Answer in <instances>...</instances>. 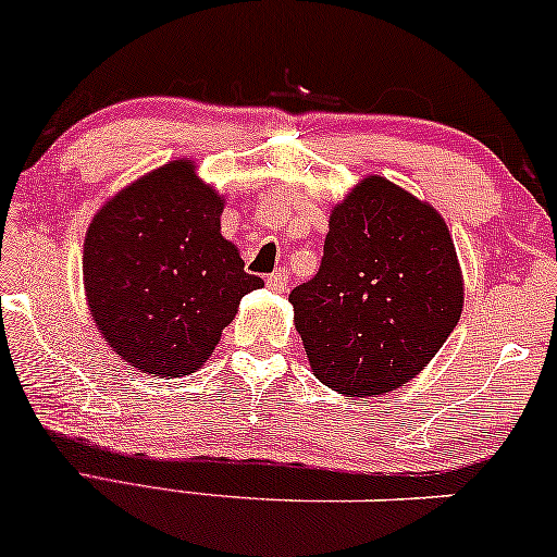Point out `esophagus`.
<instances>
[{"label":"esophagus","mask_w":557,"mask_h":557,"mask_svg":"<svg viewBox=\"0 0 557 557\" xmlns=\"http://www.w3.org/2000/svg\"><path fill=\"white\" fill-rule=\"evenodd\" d=\"M265 284H269L271 292L284 294V292H286V284H288V273H286V269H278L276 273H271Z\"/></svg>","instance_id":"1"}]
</instances>
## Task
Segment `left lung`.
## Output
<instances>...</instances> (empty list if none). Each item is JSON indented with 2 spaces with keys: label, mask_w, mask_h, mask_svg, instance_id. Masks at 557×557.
<instances>
[{
  "label": "left lung",
  "mask_w": 557,
  "mask_h": 557,
  "mask_svg": "<svg viewBox=\"0 0 557 557\" xmlns=\"http://www.w3.org/2000/svg\"><path fill=\"white\" fill-rule=\"evenodd\" d=\"M288 301L312 373L363 399L435 358L463 312V271L435 207L366 176L332 207L320 273Z\"/></svg>",
  "instance_id": "8db88e82"
}]
</instances>
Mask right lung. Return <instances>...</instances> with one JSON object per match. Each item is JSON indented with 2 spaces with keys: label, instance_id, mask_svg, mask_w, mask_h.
<instances>
[{
  "label": "right lung",
  "instance_id": "obj_1",
  "mask_svg": "<svg viewBox=\"0 0 557 557\" xmlns=\"http://www.w3.org/2000/svg\"><path fill=\"white\" fill-rule=\"evenodd\" d=\"M225 197L191 158L120 189L84 237V294L104 343L143 373L199 371L245 294L263 286L222 237Z\"/></svg>",
  "mask_w": 557,
  "mask_h": 557
}]
</instances>
